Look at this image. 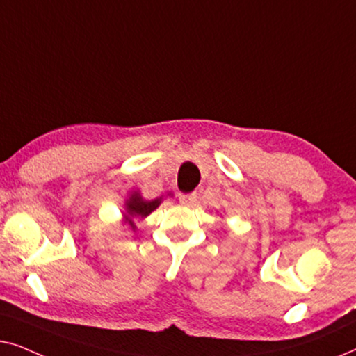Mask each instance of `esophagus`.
I'll list each match as a JSON object with an SVG mask.
<instances>
[{
    "instance_id": "1",
    "label": "esophagus",
    "mask_w": 356,
    "mask_h": 356,
    "mask_svg": "<svg viewBox=\"0 0 356 356\" xmlns=\"http://www.w3.org/2000/svg\"><path fill=\"white\" fill-rule=\"evenodd\" d=\"M196 194L194 193H189V194H179V201H181V204H184V206H191V204L196 202Z\"/></svg>"
}]
</instances>
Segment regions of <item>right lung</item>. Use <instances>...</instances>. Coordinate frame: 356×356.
<instances>
[{
	"label": "right lung",
	"mask_w": 356,
	"mask_h": 356,
	"mask_svg": "<svg viewBox=\"0 0 356 356\" xmlns=\"http://www.w3.org/2000/svg\"><path fill=\"white\" fill-rule=\"evenodd\" d=\"M160 202H162V197L152 199V201H145V199H143V196H140L138 191H134L124 204V207H126L124 220L128 222V225L133 228V230H136L134 218L147 217L149 213H152L155 209L160 206Z\"/></svg>",
	"instance_id": "right-lung-1"
}]
</instances>
